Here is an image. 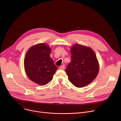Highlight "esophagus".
Listing matches in <instances>:
<instances>
[{"instance_id":"34e87169","label":"esophagus","mask_w":121,"mask_h":121,"mask_svg":"<svg viewBox=\"0 0 121 121\" xmlns=\"http://www.w3.org/2000/svg\"><path fill=\"white\" fill-rule=\"evenodd\" d=\"M59 69H65V66H64V65L61 66H60V67H59Z\"/></svg>"}]
</instances>
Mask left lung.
<instances>
[{
	"mask_svg": "<svg viewBox=\"0 0 121 121\" xmlns=\"http://www.w3.org/2000/svg\"><path fill=\"white\" fill-rule=\"evenodd\" d=\"M71 62L67 67L69 81L77 87H83L95 79L99 65L94 50L81 44H75L71 48Z\"/></svg>",
	"mask_w": 121,
	"mask_h": 121,
	"instance_id": "obj_1",
	"label": "left lung"
}]
</instances>
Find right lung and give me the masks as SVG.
<instances>
[{
	"mask_svg": "<svg viewBox=\"0 0 121 121\" xmlns=\"http://www.w3.org/2000/svg\"><path fill=\"white\" fill-rule=\"evenodd\" d=\"M51 49L41 43L31 47L24 60L25 71L28 78L36 84L44 85L53 78L57 67L51 58Z\"/></svg>",
	"mask_w": 121,
	"mask_h": 121,
	"instance_id": "right-lung-1",
	"label": "right lung"
}]
</instances>
